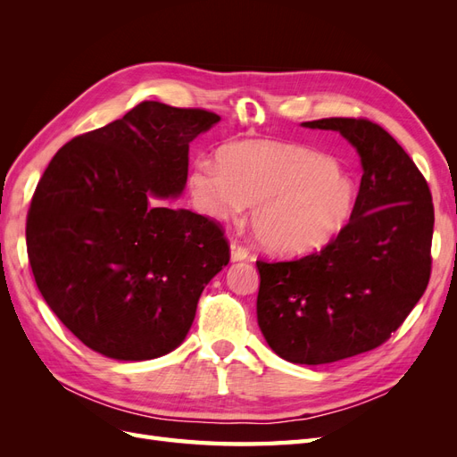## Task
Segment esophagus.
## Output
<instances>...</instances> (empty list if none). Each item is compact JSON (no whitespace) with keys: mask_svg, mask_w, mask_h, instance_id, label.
<instances>
[{"mask_svg":"<svg viewBox=\"0 0 457 457\" xmlns=\"http://www.w3.org/2000/svg\"><path fill=\"white\" fill-rule=\"evenodd\" d=\"M247 257H250V252H247L244 245H240V244H237V242L230 244V259H232L234 262H237V261H245Z\"/></svg>","mask_w":457,"mask_h":457,"instance_id":"1","label":"esophagus"}]
</instances>
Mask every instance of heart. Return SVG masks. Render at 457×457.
<instances>
[{
	"mask_svg": "<svg viewBox=\"0 0 457 457\" xmlns=\"http://www.w3.org/2000/svg\"><path fill=\"white\" fill-rule=\"evenodd\" d=\"M196 210L215 220L250 223L262 250L301 257L334 242L353 220L361 188L353 173L320 152L267 141L234 143L198 158L188 177Z\"/></svg>",
	"mask_w": 457,
	"mask_h": 457,
	"instance_id": "1",
	"label": "heart"
}]
</instances>
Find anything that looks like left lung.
Returning a JSON list of instances; mask_svg holds the SVG:
<instances>
[{
    "label": "left lung",
    "mask_w": 457,
    "mask_h": 457,
    "mask_svg": "<svg viewBox=\"0 0 457 457\" xmlns=\"http://www.w3.org/2000/svg\"><path fill=\"white\" fill-rule=\"evenodd\" d=\"M337 131L361 156V198L349 227L320 253L257 261V324L294 364H329L391 337L431 276L435 212L416 163L378 123L326 118L301 123Z\"/></svg>",
    "instance_id": "8db88e82"
}]
</instances>
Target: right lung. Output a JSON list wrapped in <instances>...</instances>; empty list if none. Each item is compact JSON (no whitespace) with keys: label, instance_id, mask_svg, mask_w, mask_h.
<instances>
[{"label":"right lung","instance_id":"obj_1","mask_svg":"<svg viewBox=\"0 0 457 457\" xmlns=\"http://www.w3.org/2000/svg\"><path fill=\"white\" fill-rule=\"evenodd\" d=\"M219 120L143 101L66 143L39 179L26 223L34 278L95 353L139 362L175 351L228 265L213 220L154 202L183 195L188 145Z\"/></svg>","mask_w":457,"mask_h":457}]
</instances>
